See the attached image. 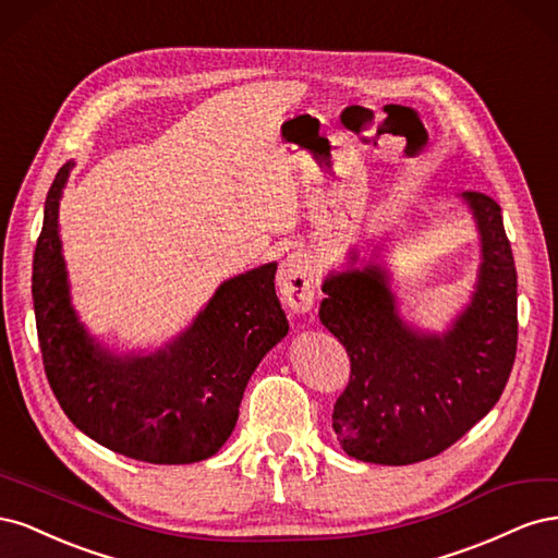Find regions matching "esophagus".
Returning a JSON list of instances; mask_svg holds the SVG:
<instances>
[{
  "label": "esophagus",
  "instance_id": "esophagus-1",
  "mask_svg": "<svg viewBox=\"0 0 558 558\" xmlns=\"http://www.w3.org/2000/svg\"><path fill=\"white\" fill-rule=\"evenodd\" d=\"M279 293L293 312L305 314L314 305V269L307 253L293 251L279 265Z\"/></svg>",
  "mask_w": 558,
  "mask_h": 558
}]
</instances>
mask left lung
Masks as SVG:
<instances>
[{"label":"left lung","mask_w":558,"mask_h":558,"mask_svg":"<svg viewBox=\"0 0 558 558\" xmlns=\"http://www.w3.org/2000/svg\"><path fill=\"white\" fill-rule=\"evenodd\" d=\"M480 230L482 265L470 305L447 332L404 324L381 265L326 277L318 318L349 353L351 377L332 430L356 461L433 459L492 412L517 356V269L498 202L461 195Z\"/></svg>","instance_id":"1"}]
</instances>
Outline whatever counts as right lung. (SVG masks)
I'll return each instance as SVG.
<instances>
[{
    "instance_id": "add662e5",
    "label": "right lung",
    "mask_w": 558,
    "mask_h": 558,
    "mask_svg": "<svg viewBox=\"0 0 558 558\" xmlns=\"http://www.w3.org/2000/svg\"><path fill=\"white\" fill-rule=\"evenodd\" d=\"M74 162L46 195L32 263V300L50 388L72 424L134 461L181 465L226 445L244 388L265 353L289 332L275 291L277 263L218 286L191 328L156 353L118 356L95 342L70 298L58 209Z\"/></svg>"
}]
</instances>
